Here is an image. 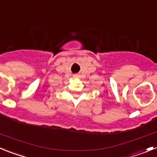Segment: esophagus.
<instances>
[{
	"instance_id": "34e87169",
	"label": "esophagus",
	"mask_w": 157,
	"mask_h": 157,
	"mask_svg": "<svg viewBox=\"0 0 157 157\" xmlns=\"http://www.w3.org/2000/svg\"><path fill=\"white\" fill-rule=\"evenodd\" d=\"M73 77H74L75 78H80V76L78 75H75L73 76Z\"/></svg>"
}]
</instances>
